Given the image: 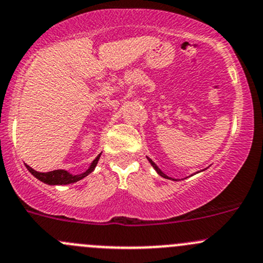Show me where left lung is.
<instances>
[{"instance_id":"obj_1","label":"left lung","mask_w":263,"mask_h":263,"mask_svg":"<svg viewBox=\"0 0 263 263\" xmlns=\"http://www.w3.org/2000/svg\"><path fill=\"white\" fill-rule=\"evenodd\" d=\"M147 160H148V161H150V164H151V165H153V168H154V169H155V171H156V173H158V174H159V176H161V177H163V178H166V179H172V181H177V179H174V178H171V177H168V176H166V174H165V173H163V172H161V169H160V168H159V166H158V165H156V164H155V163H154V161H153V160H151V159H150V158H147Z\"/></svg>"}]
</instances>
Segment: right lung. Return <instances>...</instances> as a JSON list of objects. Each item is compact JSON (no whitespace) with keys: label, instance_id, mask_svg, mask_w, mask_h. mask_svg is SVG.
Wrapping results in <instances>:
<instances>
[{"label":"right lung","instance_id":"right-lung-1","mask_svg":"<svg viewBox=\"0 0 263 263\" xmlns=\"http://www.w3.org/2000/svg\"><path fill=\"white\" fill-rule=\"evenodd\" d=\"M102 154L97 156V158L92 160V163L90 164L89 168L81 174H71L70 172L67 171H62V169H58V171H52V172H47V173H41V172H36L34 171L33 168H30L29 165H26V169L35 177L36 179H39L41 182L47 183V184L50 185H63V184H71V183H75L80 179L85 178L86 176H89L92 171L95 169L97 166L98 161H99V158Z\"/></svg>","mask_w":263,"mask_h":263}]
</instances>
